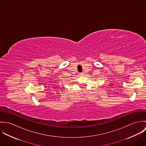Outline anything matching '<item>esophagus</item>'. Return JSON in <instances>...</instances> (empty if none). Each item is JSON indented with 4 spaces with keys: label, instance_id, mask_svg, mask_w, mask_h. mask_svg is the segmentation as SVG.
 <instances>
[{
    "label": "esophagus",
    "instance_id": "34e87169",
    "mask_svg": "<svg viewBox=\"0 0 146 146\" xmlns=\"http://www.w3.org/2000/svg\"><path fill=\"white\" fill-rule=\"evenodd\" d=\"M80 75H83L84 72H81V73H80Z\"/></svg>",
    "mask_w": 146,
    "mask_h": 146
}]
</instances>
